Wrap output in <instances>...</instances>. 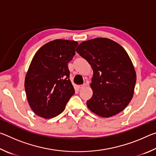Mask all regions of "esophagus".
Listing matches in <instances>:
<instances>
[{
  "label": "esophagus",
  "mask_w": 156,
  "mask_h": 156,
  "mask_svg": "<svg viewBox=\"0 0 156 156\" xmlns=\"http://www.w3.org/2000/svg\"><path fill=\"white\" fill-rule=\"evenodd\" d=\"M87 86V84H80V85H79L78 86V87H79V89H83V88H84L85 87Z\"/></svg>",
  "instance_id": "1"
}]
</instances>
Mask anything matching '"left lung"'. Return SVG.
Returning a JSON list of instances; mask_svg holds the SVG:
<instances>
[{
    "label": "left lung",
    "instance_id": "obj_1",
    "mask_svg": "<svg viewBox=\"0 0 156 156\" xmlns=\"http://www.w3.org/2000/svg\"><path fill=\"white\" fill-rule=\"evenodd\" d=\"M76 51L94 71L89 109L104 118L125 109L133 98L136 73L123 47L111 39L97 38L83 42Z\"/></svg>",
    "mask_w": 156,
    "mask_h": 156
}]
</instances>
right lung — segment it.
Listing matches in <instances>:
<instances>
[{"label": "right lung", "mask_w": 156, "mask_h": 156, "mask_svg": "<svg viewBox=\"0 0 156 156\" xmlns=\"http://www.w3.org/2000/svg\"><path fill=\"white\" fill-rule=\"evenodd\" d=\"M77 45L74 41L57 39L44 44L34 55L25 89L29 105L37 115L45 119L58 115L75 94L68 62Z\"/></svg>", "instance_id": "right-lung-1"}]
</instances>
